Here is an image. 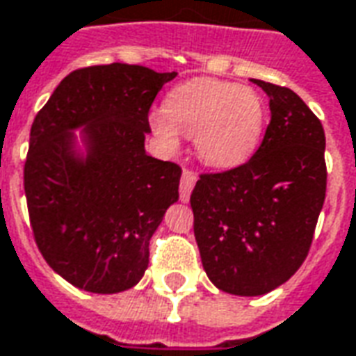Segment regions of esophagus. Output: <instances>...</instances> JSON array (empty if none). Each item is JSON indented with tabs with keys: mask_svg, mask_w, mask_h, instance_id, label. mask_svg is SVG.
<instances>
[{
	"mask_svg": "<svg viewBox=\"0 0 356 356\" xmlns=\"http://www.w3.org/2000/svg\"><path fill=\"white\" fill-rule=\"evenodd\" d=\"M196 173L193 170H183V177H181V185H179V198L186 202L191 198V191L196 183Z\"/></svg>",
	"mask_w": 356,
	"mask_h": 356,
	"instance_id": "obj_1",
	"label": "esophagus"
}]
</instances>
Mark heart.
Wrapping results in <instances>:
<instances>
[{
	"instance_id": "1",
	"label": "heart",
	"mask_w": 356,
	"mask_h": 356,
	"mask_svg": "<svg viewBox=\"0 0 356 356\" xmlns=\"http://www.w3.org/2000/svg\"><path fill=\"white\" fill-rule=\"evenodd\" d=\"M266 104L250 86L216 79H195L168 94L163 111L152 115L156 136L177 148L179 135L195 136L198 158L212 168L247 161L262 138Z\"/></svg>"
}]
</instances>
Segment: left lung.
I'll list each match as a JSON object with an SVG mask.
<instances>
[{
  "instance_id": "left-lung-1",
  "label": "left lung",
  "mask_w": 356,
  "mask_h": 356,
  "mask_svg": "<svg viewBox=\"0 0 356 356\" xmlns=\"http://www.w3.org/2000/svg\"><path fill=\"white\" fill-rule=\"evenodd\" d=\"M270 96V123L250 160L200 173L191 208L202 266L218 289L256 297L305 262L325 198V135L287 86L256 81Z\"/></svg>"
}]
</instances>
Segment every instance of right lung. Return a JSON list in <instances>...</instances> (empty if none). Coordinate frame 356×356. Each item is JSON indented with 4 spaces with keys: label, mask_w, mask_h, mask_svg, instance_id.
Listing matches in <instances>:
<instances>
[{
    "label": "right lung",
    "mask_w": 356,
    "mask_h": 356,
    "mask_svg": "<svg viewBox=\"0 0 356 356\" xmlns=\"http://www.w3.org/2000/svg\"><path fill=\"white\" fill-rule=\"evenodd\" d=\"M173 73L109 63L76 69L34 118L24 195L38 250L63 280L90 293L140 282L148 245L179 198L181 168L144 150L148 113ZM85 127L86 159L72 150Z\"/></svg>",
    "instance_id": "add662e5"
}]
</instances>
